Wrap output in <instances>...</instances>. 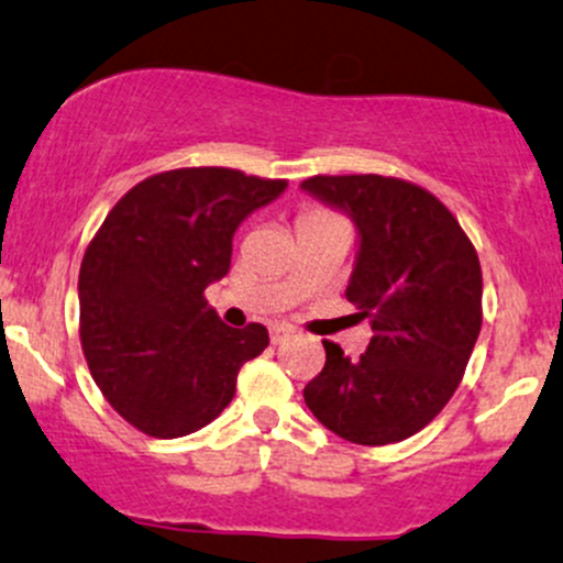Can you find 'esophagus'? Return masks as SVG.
I'll list each match as a JSON object with an SVG mask.
<instances>
[{
    "mask_svg": "<svg viewBox=\"0 0 563 563\" xmlns=\"http://www.w3.org/2000/svg\"><path fill=\"white\" fill-rule=\"evenodd\" d=\"M289 335H292V330H289L287 324H274V328H271V343H274V346L276 343L287 341Z\"/></svg>",
    "mask_w": 563,
    "mask_h": 563,
    "instance_id": "esophagus-1",
    "label": "esophagus"
}]
</instances>
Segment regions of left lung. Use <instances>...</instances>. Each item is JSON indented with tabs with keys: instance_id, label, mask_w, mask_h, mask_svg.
I'll use <instances>...</instances> for the list:
<instances>
[{
	"instance_id": "8db88e82",
	"label": "left lung",
	"mask_w": 563,
	"mask_h": 563,
	"mask_svg": "<svg viewBox=\"0 0 563 563\" xmlns=\"http://www.w3.org/2000/svg\"><path fill=\"white\" fill-rule=\"evenodd\" d=\"M308 196L356 228L346 300L371 317L360 360L324 341L306 405L349 443H400L451 400L481 332L483 276L475 246L424 187L378 174L311 177Z\"/></svg>"
}]
</instances>
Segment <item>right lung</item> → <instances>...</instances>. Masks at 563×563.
Masks as SVG:
<instances>
[{
    "instance_id": "right-lung-1",
    "label": "right lung",
    "mask_w": 563,
    "mask_h": 563,
    "mask_svg": "<svg viewBox=\"0 0 563 563\" xmlns=\"http://www.w3.org/2000/svg\"><path fill=\"white\" fill-rule=\"evenodd\" d=\"M287 190L233 168H174L131 187L80 265V341L90 376L129 424L183 438L214 421L268 330L228 328L203 289L231 268L241 222Z\"/></svg>"
}]
</instances>
